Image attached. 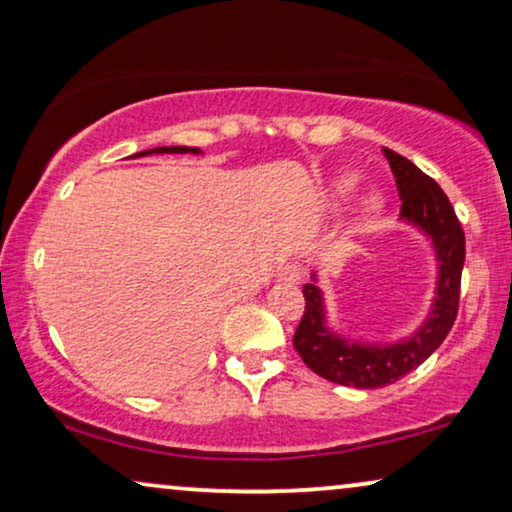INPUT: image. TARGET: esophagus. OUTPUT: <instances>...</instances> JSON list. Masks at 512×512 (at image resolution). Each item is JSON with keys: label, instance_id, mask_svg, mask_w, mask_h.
<instances>
[{"label": "esophagus", "instance_id": "obj_1", "mask_svg": "<svg viewBox=\"0 0 512 512\" xmlns=\"http://www.w3.org/2000/svg\"><path fill=\"white\" fill-rule=\"evenodd\" d=\"M278 276H281V281L286 283H300L302 281V267L300 264H286V267H281V271H278Z\"/></svg>", "mask_w": 512, "mask_h": 512}]
</instances>
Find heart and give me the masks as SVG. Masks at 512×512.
Returning a JSON list of instances; mask_svg holds the SVG:
<instances>
[{"instance_id":"obj_1","label":"heart","mask_w":512,"mask_h":512,"mask_svg":"<svg viewBox=\"0 0 512 512\" xmlns=\"http://www.w3.org/2000/svg\"><path fill=\"white\" fill-rule=\"evenodd\" d=\"M354 184H357V179H354V174H345V177L338 179V184H335V193L338 196H345V193H349L354 189ZM380 208V200L378 198H368L366 200V212H375Z\"/></svg>"}]
</instances>
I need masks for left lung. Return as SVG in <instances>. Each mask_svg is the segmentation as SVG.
<instances>
[{
  "label": "left lung",
  "instance_id": "obj_1",
  "mask_svg": "<svg viewBox=\"0 0 512 512\" xmlns=\"http://www.w3.org/2000/svg\"><path fill=\"white\" fill-rule=\"evenodd\" d=\"M385 158L397 181L401 217L430 234L437 248L439 286L430 319L413 338L399 345H354V342L335 338L323 328L321 293L314 283H307L302 286L304 312L293 335L297 354L316 375L331 383L361 387V390L397 383L442 345L458 314L465 262V234L461 222L437 181L390 148H385Z\"/></svg>",
  "mask_w": 512,
  "mask_h": 512
}]
</instances>
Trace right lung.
<instances>
[{
  "mask_svg": "<svg viewBox=\"0 0 512 512\" xmlns=\"http://www.w3.org/2000/svg\"><path fill=\"white\" fill-rule=\"evenodd\" d=\"M198 153V148H186V146H160V148H153V151H144V153H137V155H148V153Z\"/></svg>",
  "mask_w": 512,
  "mask_h": 512,
  "instance_id": "add662e5",
  "label": "right lung"
}]
</instances>
